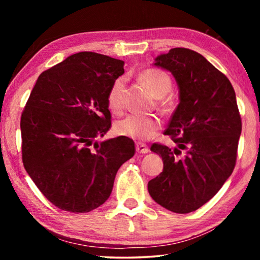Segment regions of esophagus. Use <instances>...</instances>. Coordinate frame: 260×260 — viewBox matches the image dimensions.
I'll return each mask as SVG.
<instances>
[{
  "mask_svg": "<svg viewBox=\"0 0 260 260\" xmlns=\"http://www.w3.org/2000/svg\"><path fill=\"white\" fill-rule=\"evenodd\" d=\"M135 148H136V152H139V153H148L149 152V147L146 143L136 142Z\"/></svg>",
  "mask_w": 260,
  "mask_h": 260,
  "instance_id": "esophagus-1",
  "label": "esophagus"
}]
</instances>
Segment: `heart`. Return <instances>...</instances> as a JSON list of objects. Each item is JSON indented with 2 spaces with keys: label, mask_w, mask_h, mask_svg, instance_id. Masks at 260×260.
<instances>
[{
  "label": "heart",
  "mask_w": 260,
  "mask_h": 260,
  "mask_svg": "<svg viewBox=\"0 0 260 260\" xmlns=\"http://www.w3.org/2000/svg\"><path fill=\"white\" fill-rule=\"evenodd\" d=\"M142 82L148 87L155 98H164L172 89V79L165 71L157 68H147L140 74ZM125 87L126 79L117 78L112 82L108 93V105L111 111L120 112L125 107ZM164 112L172 110L173 103L170 99H160L158 102ZM161 121L156 116H143V114H129L118 122L117 133L131 139L148 140L152 138L160 128Z\"/></svg>",
  "instance_id": "heart-1"
}]
</instances>
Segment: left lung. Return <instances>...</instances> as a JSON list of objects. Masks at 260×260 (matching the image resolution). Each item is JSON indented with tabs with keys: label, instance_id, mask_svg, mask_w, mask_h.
<instances>
[{
	"label": "left lung",
	"instance_id": "1",
	"mask_svg": "<svg viewBox=\"0 0 260 260\" xmlns=\"http://www.w3.org/2000/svg\"><path fill=\"white\" fill-rule=\"evenodd\" d=\"M155 65L172 72L180 88V103L164 132L178 148L152 144L164 170L148 190L162 208L189 213L212 199L234 170L241 114L231 81L199 52L173 48Z\"/></svg>",
	"mask_w": 260,
	"mask_h": 260
}]
</instances>
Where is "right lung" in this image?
I'll return each instance as SVG.
<instances>
[{
	"label": "right lung",
	"instance_id": "obj_1",
	"mask_svg": "<svg viewBox=\"0 0 260 260\" xmlns=\"http://www.w3.org/2000/svg\"><path fill=\"white\" fill-rule=\"evenodd\" d=\"M124 61L82 51L43 71L20 118L25 170L57 208L86 213L109 199L135 153L126 136L95 142L111 127L108 93Z\"/></svg>",
	"mask_w": 260,
	"mask_h": 260
}]
</instances>
